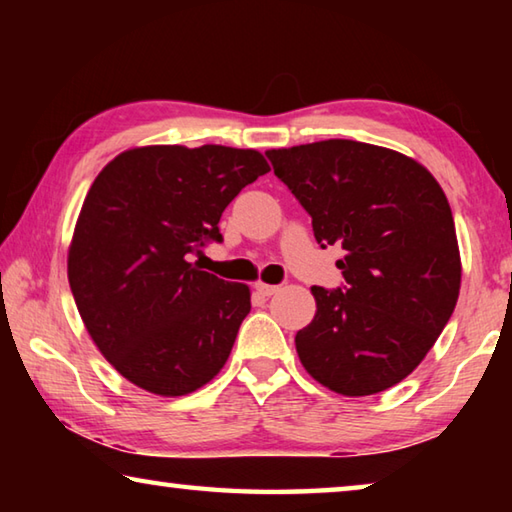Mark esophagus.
<instances>
[{"mask_svg":"<svg viewBox=\"0 0 512 512\" xmlns=\"http://www.w3.org/2000/svg\"><path fill=\"white\" fill-rule=\"evenodd\" d=\"M255 289H257V293H262V296H273V293H277V289L280 287H275V284H264V282H257L255 284Z\"/></svg>","mask_w":512,"mask_h":512,"instance_id":"esophagus-1","label":"esophagus"}]
</instances>
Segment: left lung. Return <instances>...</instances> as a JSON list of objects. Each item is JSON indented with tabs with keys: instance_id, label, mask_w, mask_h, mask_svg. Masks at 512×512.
Instances as JSON below:
<instances>
[{
	"instance_id": "8db88e82",
	"label": "left lung",
	"mask_w": 512,
	"mask_h": 512,
	"mask_svg": "<svg viewBox=\"0 0 512 512\" xmlns=\"http://www.w3.org/2000/svg\"><path fill=\"white\" fill-rule=\"evenodd\" d=\"M266 155L311 216L320 248L345 253L341 287H311L316 316L296 334L302 366L348 397L400 384L445 329L461 289L445 192L422 164L375 144L325 140Z\"/></svg>"
}]
</instances>
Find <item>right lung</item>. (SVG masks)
<instances>
[{"label": "right lung", "mask_w": 512, "mask_h": 512, "mask_svg": "<svg viewBox=\"0 0 512 512\" xmlns=\"http://www.w3.org/2000/svg\"><path fill=\"white\" fill-rule=\"evenodd\" d=\"M266 171L262 153L219 144L144 146L103 167L76 221L67 277L121 377L178 397L225 366L250 291L201 271L192 255L223 241V210Z\"/></svg>", "instance_id": "right-lung-1"}]
</instances>
